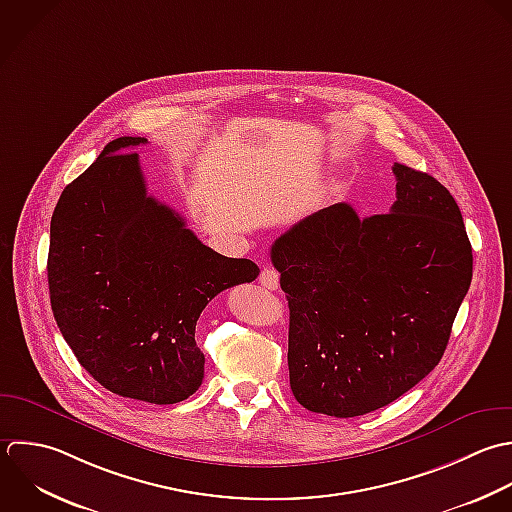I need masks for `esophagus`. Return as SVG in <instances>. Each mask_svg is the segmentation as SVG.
<instances>
[{"instance_id":"esophagus-1","label":"esophagus","mask_w":512,"mask_h":512,"mask_svg":"<svg viewBox=\"0 0 512 512\" xmlns=\"http://www.w3.org/2000/svg\"><path fill=\"white\" fill-rule=\"evenodd\" d=\"M259 283H261L265 289L275 291V289L279 287V273H277V269H273V267H263V271H261V275H259Z\"/></svg>"}]
</instances>
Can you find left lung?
Returning <instances> with one entry per match:
<instances>
[{
  "mask_svg": "<svg viewBox=\"0 0 512 512\" xmlns=\"http://www.w3.org/2000/svg\"><path fill=\"white\" fill-rule=\"evenodd\" d=\"M397 201L361 219L325 207L271 247L289 301V381L313 413L359 417L441 361L473 279L461 209L433 175L393 165Z\"/></svg>",
  "mask_w": 512,
  "mask_h": 512,
  "instance_id": "obj_1",
  "label": "left lung"
}]
</instances>
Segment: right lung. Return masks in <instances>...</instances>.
Segmentation results:
<instances>
[{"label":"right lung","mask_w":512,"mask_h":512,"mask_svg":"<svg viewBox=\"0 0 512 512\" xmlns=\"http://www.w3.org/2000/svg\"><path fill=\"white\" fill-rule=\"evenodd\" d=\"M141 143L113 139L63 189L47 283L63 339L101 387L173 405L203 381L201 311L221 291L255 281L259 267L203 245L179 213L147 195L139 155L129 151Z\"/></svg>","instance_id":"add662e5"}]
</instances>
